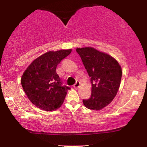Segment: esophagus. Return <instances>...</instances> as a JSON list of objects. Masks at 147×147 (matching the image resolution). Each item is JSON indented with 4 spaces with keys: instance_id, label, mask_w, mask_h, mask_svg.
<instances>
[{
    "instance_id": "1",
    "label": "esophagus",
    "mask_w": 147,
    "mask_h": 147,
    "mask_svg": "<svg viewBox=\"0 0 147 147\" xmlns=\"http://www.w3.org/2000/svg\"><path fill=\"white\" fill-rule=\"evenodd\" d=\"M80 82L79 81H77L76 82V83L74 85V87L75 88H78L80 87Z\"/></svg>"
}]
</instances>
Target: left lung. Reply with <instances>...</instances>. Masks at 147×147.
I'll return each instance as SVG.
<instances>
[{
  "label": "left lung",
  "instance_id": "left-lung-1",
  "mask_svg": "<svg viewBox=\"0 0 147 147\" xmlns=\"http://www.w3.org/2000/svg\"><path fill=\"white\" fill-rule=\"evenodd\" d=\"M84 67L90 77L91 97L83 100L88 109L100 110L110 104L119 89L122 69L118 62L108 54L93 47L77 48Z\"/></svg>",
  "mask_w": 147,
  "mask_h": 147
}]
</instances>
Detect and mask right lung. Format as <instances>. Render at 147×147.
Instances as JSON below:
<instances>
[{
	"label": "right lung",
	"mask_w": 147,
	"mask_h": 147,
	"mask_svg": "<svg viewBox=\"0 0 147 147\" xmlns=\"http://www.w3.org/2000/svg\"><path fill=\"white\" fill-rule=\"evenodd\" d=\"M71 49L48 51L35 59L24 71L21 82L29 100L45 111L60 108L70 88L62 86L56 67Z\"/></svg>",
	"instance_id": "add662e5"
}]
</instances>
